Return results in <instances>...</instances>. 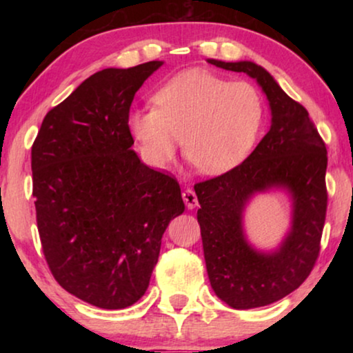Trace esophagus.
<instances>
[{"instance_id": "1", "label": "esophagus", "mask_w": 353, "mask_h": 353, "mask_svg": "<svg viewBox=\"0 0 353 353\" xmlns=\"http://www.w3.org/2000/svg\"><path fill=\"white\" fill-rule=\"evenodd\" d=\"M183 201H185V204L188 209H196L197 207V196L196 192L192 190H185L183 191Z\"/></svg>"}]
</instances>
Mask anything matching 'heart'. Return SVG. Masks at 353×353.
I'll list each match as a JSON object with an SVG mask.
<instances>
[{"mask_svg": "<svg viewBox=\"0 0 353 353\" xmlns=\"http://www.w3.org/2000/svg\"><path fill=\"white\" fill-rule=\"evenodd\" d=\"M154 109L133 110L128 128L139 154L162 168L178 144L201 172L220 175L249 156L263 122V99L252 83L202 69L181 72L152 96Z\"/></svg>", "mask_w": 353, "mask_h": 353, "instance_id": "heart-1", "label": "heart"}]
</instances>
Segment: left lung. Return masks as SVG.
Returning a JSON list of instances; mask_svg holds the SVG:
<instances>
[{
	"label": "left lung",
	"mask_w": 353,
	"mask_h": 353,
	"mask_svg": "<svg viewBox=\"0 0 353 353\" xmlns=\"http://www.w3.org/2000/svg\"><path fill=\"white\" fill-rule=\"evenodd\" d=\"M207 62L254 79L272 112L268 133L241 165L194 186L210 286L226 305L249 310L296 291L316 262L327 204L326 146L307 109L289 98L262 65ZM274 190L292 201V223L276 248H255L243 228L245 209L255 195Z\"/></svg>",
	"instance_id": "left-lung-1"
}]
</instances>
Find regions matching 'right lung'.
Instances as JSON below:
<instances>
[{
	"label": "right lung",
	"mask_w": 353,
	"mask_h": 353,
	"mask_svg": "<svg viewBox=\"0 0 353 353\" xmlns=\"http://www.w3.org/2000/svg\"><path fill=\"white\" fill-rule=\"evenodd\" d=\"M163 64L96 72L43 120L32 146L43 252L56 281L105 310L138 302L170 220L185 212L176 180L133 151L132 101Z\"/></svg>",
	"instance_id": "1"
}]
</instances>
